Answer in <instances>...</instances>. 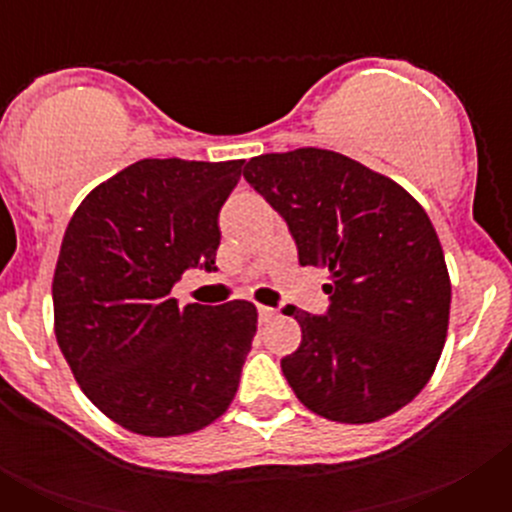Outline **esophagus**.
<instances>
[{"instance_id": "1", "label": "esophagus", "mask_w": 512, "mask_h": 512, "mask_svg": "<svg viewBox=\"0 0 512 512\" xmlns=\"http://www.w3.org/2000/svg\"><path fill=\"white\" fill-rule=\"evenodd\" d=\"M274 318H277V310H274V307H264V305L259 307V320H261V323H269V320H274Z\"/></svg>"}]
</instances>
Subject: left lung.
Returning a JSON list of instances; mask_svg holds the SVG:
<instances>
[{
  "mask_svg": "<svg viewBox=\"0 0 512 512\" xmlns=\"http://www.w3.org/2000/svg\"><path fill=\"white\" fill-rule=\"evenodd\" d=\"M243 176L287 220L300 264L328 269V312H287L302 328L282 359L297 400L338 423L405 408L449 330L451 279L431 217L390 176L325 148L264 153Z\"/></svg>",
  "mask_w": 512,
  "mask_h": 512,
  "instance_id": "left-lung-1",
  "label": "left lung"
}]
</instances>
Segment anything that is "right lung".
Listing matches in <instances>:
<instances>
[{"instance_id":"obj_1","label":"right lung","mask_w":512,"mask_h":512,"mask_svg":"<svg viewBox=\"0 0 512 512\" xmlns=\"http://www.w3.org/2000/svg\"><path fill=\"white\" fill-rule=\"evenodd\" d=\"M243 161L143 158L76 207L53 274V328L81 392L140 436L202 431L233 402L259 312L184 305L192 266L212 271L217 215Z\"/></svg>"}]
</instances>
